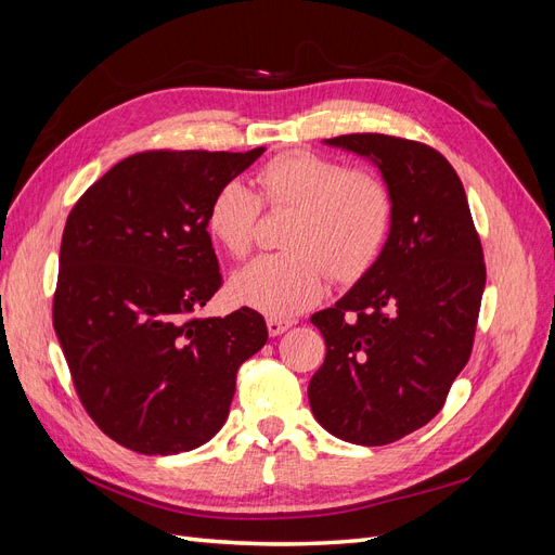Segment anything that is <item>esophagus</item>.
I'll list each match as a JSON object with an SVG mask.
<instances>
[{"label": "esophagus", "mask_w": 555, "mask_h": 555, "mask_svg": "<svg viewBox=\"0 0 555 555\" xmlns=\"http://www.w3.org/2000/svg\"><path fill=\"white\" fill-rule=\"evenodd\" d=\"M292 324H294V322H289V319H278V317H268V319H266L268 333H271L273 338H275V335H282L287 328H292Z\"/></svg>", "instance_id": "esophagus-1"}]
</instances>
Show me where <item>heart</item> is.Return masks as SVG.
I'll use <instances>...</instances> for the list:
<instances>
[{"label":"heart","mask_w":555,"mask_h":555,"mask_svg":"<svg viewBox=\"0 0 555 555\" xmlns=\"http://www.w3.org/2000/svg\"><path fill=\"white\" fill-rule=\"evenodd\" d=\"M271 208H294L284 229V255H263L233 275L231 292L243 306L289 317L317 304L335 280H354L389 236L393 198L386 182L331 157L294 150L266 162L257 173ZM259 217V198L241 180L215 192L206 224L231 257H245Z\"/></svg>","instance_id":"heart-1"}]
</instances>
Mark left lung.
<instances>
[{"instance_id":"8db88e82","label":"left lung","mask_w":555,"mask_h":555,"mask_svg":"<svg viewBox=\"0 0 555 555\" xmlns=\"http://www.w3.org/2000/svg\"><path fill=\"white\" fill-rule=\"evenodd\" d=\"M324 145L373 162L393 215L373 266L310 317L326 359L308 398L335 438L379 447L426 426L465 367L486 287L481 243L463 182L438 150L384 133Z\"/></svg>"}]
</instances>
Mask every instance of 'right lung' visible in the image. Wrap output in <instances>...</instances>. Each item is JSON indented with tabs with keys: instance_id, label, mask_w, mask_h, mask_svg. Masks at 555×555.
I'll list each match as a JSON object with an SVG mask.
<instances>
[{
	"instance_id": "1",
	"label": "right lung",
	"mask_w": 555,
	"mask_h": 555,
	"mask_svg": "<svg viewBox=\"0 0 555 555\" xmlns=\"http://www.w3.org/2000/svg\"><path fill=\"white\" fill-rule=\"evenodd\" d=\"M249 153L157 150L117 162L66 217L53 326L82 408L145 456L206 444L229 416L263 317H192L220 289L206 215Z\"/></svg>"
}]
</instances>
